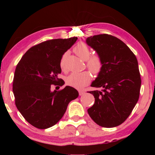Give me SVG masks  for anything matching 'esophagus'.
I'll return each instance as SVG.
<instances>
[{"label": "esophagus", "mask_w": 155, "mask_h": 155, "mask_svg": "<svg viewBox=\"0 0 155 155\" xmlns=\"http://www.w3.org/2000/svg\"><path fill=\"white\" fill-rule=\"evenodd\" d=\"M84 91H83V90H80L79 91V95L80 96H82V95H83L84 94Z\"/></svg>", "instance_id": "obj_1"}]
</instances>
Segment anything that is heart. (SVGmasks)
<instances>
[{
	"mask_svg": "<svg viewBox=\"0 0 155 155\" xmlns=\"http://www.w3.org/2000/svg\"><path fill=\"white\" fill-rule=\"evenodd\" d=\"M74 52L82 60L86 61L87 68L93 74H99L103 67L102 59L98 54L91 55V51L87 44L83 42L78 44L74 48ZM67 53L63 54L60 62V67L62 71H65V57ZM91 80V75L89 71H83L81 73H73L65 79L68 85L74 88L81 90L87 85Z\"/></svg>",
	"mask_w": 155,
	"mask_h": 155,
	"instance_id": "1",
	"label": "heart"
}]
</instances>
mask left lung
I'll list each match as a JSON object with an SVG mask.
<instances>
[{
    "mask_svg": "<svg viewBox=\"0 0 155 155\" xmlns=\"http://www.w3.org/2000/svg\"><path fill=\"white\" fill-rule=\"evenodd\" d=\"M87 44L102 59L103 67L90 91L94 104L87 109L91 118L104 128L123 124L130 116L140 96L141 78L136 56L124 42L103 34L88 37Z\"/></svg>",
    "mask_w": 155,
    "mask_h": 155,
    "instance_id": "1",
    "label": "left lung"
}]
</instances>
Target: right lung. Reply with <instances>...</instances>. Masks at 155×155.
I'll return each mask as SVG.
<instances>
[{"mask_svg":"<svg viewBox=\"0 0 155 155\" xmlns=\"http://www.w3.org/2000/svg\"><path fill=\"white\" fill-rule=\"evenodd\" d=\"M77 37L56 39L32 46L17 65L12 91L15 105L25 119L39 129L50 128L61 119L69 102L78 97L75 88L51 91V84L62 86L63 55L75 44Z\"/></svg>","mask_w":155,"mask_h":155,"instance_id":"right-lung-1","label":"right lung"}]
</instances>
